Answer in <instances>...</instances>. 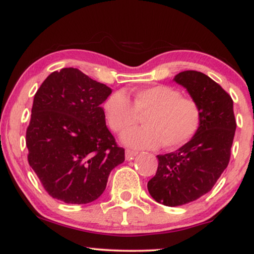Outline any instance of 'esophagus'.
<instances>
[{
    "mask_svg": "<svg viewBox=\"0 0 254 254\" xmlns=\"http://www.w3.org/2000/svg\"><path fill=\"white\" fill-rule=\"evenodd\" d=\"M136 155H137L136 151H132V150L125 151V159H127V160H131V159H133Z\"/></svg>",
    "mask_w": 254,
    "mask_h": 254,
    "instance_id": "1",
    "label": "esophagus"
}]
</instances>
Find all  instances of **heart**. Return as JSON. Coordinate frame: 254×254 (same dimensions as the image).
I'll return each instance as SVG.
<instances>
[{"instance_id":"obj_1","label":"heart","mask_w":254,"mask_h":254,"mask_svg":"<svg viewBox=\"0 0 254 254\" xmlns=\"http://www.w3.org/2000/svg\"><path fill=\"white\" fill-rule=\"evenodd\" d=\"M103 113L114 132L123 133L145 114L143 128L125 133L122 141L133 148L173 150L190 141L200 129L202 113L195 100L182 97L174 88L159 84L139 89L132 103L124 92H115L104 101Z\"/></svg>"}]
</instances>
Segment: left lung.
Instances as JSON below:
<instances>
[{
    "label": "left lung",
    "instance_id": "obj_1",
    "mask_svg": "<svg viewBox=\"0 0 254 254\" xmlns=\"http://www.w3.org/2000/svg\"><path fill=\"white\" fill-rule=\"evenodd\" d=\"M173 80L197 102L202 120L190 141L175 152L157 155L158 170L147 189L167 207L189 203L211 190L228 167L237 125L231 96L208 75L185 70Z\"/></svg>",
    "mask_w": 254,
    "mask_h": 254
}]
</instances>
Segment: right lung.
I'll list each match as a JSON object with an SVG mask.
<instances>
[{
  "label": "right lung",
  "mask_w": 254,
  "mask_h": 254,
  "mask_svg": "<svg viewBox=\"0 0 254 254\" xmlns=\"http://www.w3.org/2000/svg\"><path fill=\"white\" fill-rule=\"evenodd\" d=\"M111 92L72 67L51 73L37 90L26 130L28 160L53 198L95 201L124 161L101 107Z\"/></svg>",
  "instance_id": "right-lung-1"
}]
</instances>
